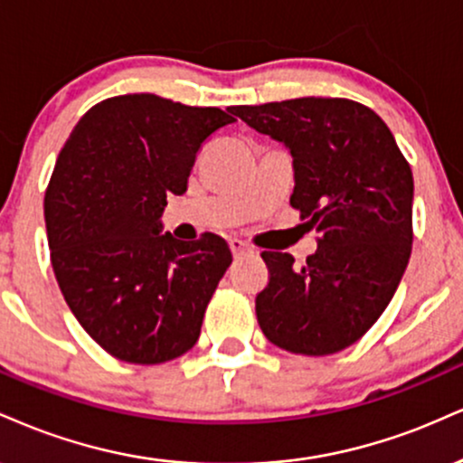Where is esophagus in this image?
<instances>
[{"label":"esophagus","instance_id":"obj_1","mask_svg":"<svg viewBox=\"0 0 463 463\" xmlns=\"http://www.w3.org/2000/svg\"><path fill=\"white\" fill-rule=\"evenodd\" d=\"M230 249L233 255H244V253H253V247L251 244H247L241 238H232L230 241Z\"/></svg>","mask_w":463,"mask_h":463}]
</instances>
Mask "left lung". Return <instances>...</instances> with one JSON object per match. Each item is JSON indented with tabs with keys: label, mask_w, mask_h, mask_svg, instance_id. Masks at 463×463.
<instances>
[{
	"label": "left lung",
	"mask_w": 463,
	"mask_h": 463,
	"mask_svg": "<svg viewBox=\"0 0 463 463\" xmlns=\"http://www.w3.org/2000/svg\"><path fill=\"white\" fill-rule=\"evenodd\" d=\"M232 114L292 156L290 205L320 233L303 266L264 251L269 286L255 297L260 329L279 349L331 355L383 314L411 255L414 177L392 132L351 99L301 97Z\"/></svg>",
	"instance_id": "1"
}]
</instances>
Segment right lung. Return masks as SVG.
<instances>
[{
    "label": "right lung",
    "instance_id": "1",
    "mask_svg": "<svg viewBox=\"0 0 463 463\" xmlns=\"http://www.w3.org/2000/svg\"><path fill=\"white\" fill-rule=\"evenodd\" d=\"M236 121L140 92L92 106L60 151L45 193L52 266L64 301L103 351L162 364L199 340L232 264L216 233H162L168 194H184L203 140Z\"/></svg>",
    "mask_w": 463,
    "mask_h": 463
}]
</instances>
